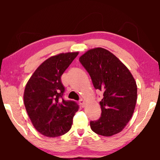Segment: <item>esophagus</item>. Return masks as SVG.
<instances>
[{
  "label": "esophagus",
  "instance_id": "obj_1",
  "mask_svg": "<svg viewBox=\"0 0 160 160\" xmlns=\"http://www.w3.org/2000/svg\"><path fill=\"white\" fill-rule=\"evenodd\" d=\"M78 102H79V104L81 105V106H82V108H84V107L85 106V102L83 99H80L79 101H78Z\"/></svg>",
  "mask_w": 160,
  "mask_h": 160
}]
</instances>
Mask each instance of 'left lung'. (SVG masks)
Returning <instances> with one entry per match:
<instances>
[{
  "mask_svg": "<svg viewBox=\"0 0 160 160\" xmlns=\"http://www.w3.org/2000/svg\"><path fill=\"white\" fill-rule=\"evenodd\" d=\"M79 61L90 76L94 87L101 91V117L91 121L92 130L102 136L121 132L130 121L137 101V85L129 69L103 48L89 49Z\"/></svg>",
  "mask_w": 160,
  "mask_h": 160,
  "instance_id": "obj_1",
  "label": "left lung"
}]
</instances>
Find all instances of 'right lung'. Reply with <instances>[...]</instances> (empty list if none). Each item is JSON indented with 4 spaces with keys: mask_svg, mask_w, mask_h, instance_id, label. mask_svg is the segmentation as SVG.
<instances>
[{
    "mask_svg": "<svg viewBox=\"0 0 160 160\" xmlns=\"http://www.w3.org/2000/svg\"><path fill=\"white\" fill-rule=\"evenodd\" d=\"M78 54L68 52L48 58L26 84L23 97L26 111L34 128L44 136H60L71 128L78 106L62 98L65 87L61 76Z\"/></svg>",
    "mask_w": 160,
    "mask_h": 160,
    "instance_id": "obj_1",
    "label": "right lung"
}]
</instances>
